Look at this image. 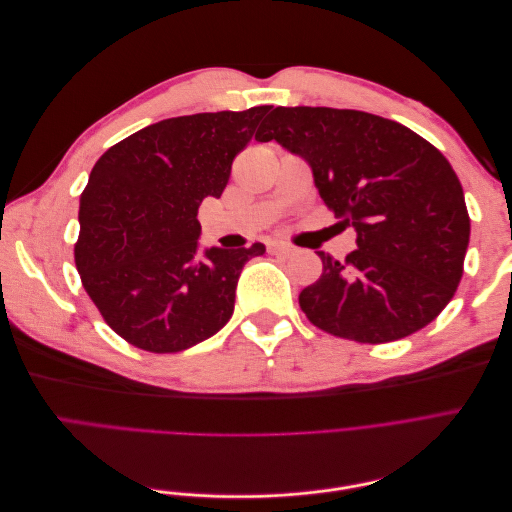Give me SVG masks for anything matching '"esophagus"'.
I'll return each mask as SVG.
<instances>
[{
    "instance_id": "esophagus-1",
    "label": "esophagus",
    "mask_w": 512,
    "mask_h": 512,
    "mask_svg": "<svg viewBox=\"0 0 512 512\" xmlns=\"http://www.w3.org/2000/svg\"><path fill=\"white\" fill-rule=\"evenodd\" d=\"M269 252L280 254V256H290L294 252V247L288 243H282V241H273V243H269Z\"/></svg>"
}]
</instances>
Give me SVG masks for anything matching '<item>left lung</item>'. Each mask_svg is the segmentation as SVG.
Returning a JSON list of instances; mask_svg holds the SVG:
<instances>
[{"label":"left lung","instance_id":"left-lung-1","mask_svg":"<svg viewBox=\"0 0 512 512\" xmlns=\"http://www.w3.org/2000/svg\"><path fill=\"white\" fill-rule=\"evenodd\" d=\"M299 153L320 198L356 230L344 262L299 294L307 320L359 344L408 337L453 299L470 241L461 183L442 153L397 121L350 108L277 106L256 141Z\"/></svg>","mask_w":512,"mask_h":512}]
</instances>
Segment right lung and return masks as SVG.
<instances>
[{
  "mask_svg": "<svg viewBox=\"0 0 512 512\" xmlns=\"http://www.w3.org/2000/svg\"><path fill=\"white\" fill-rule=\"evenodd\" d=\"M271 106L153 123L102 153L81 194L74 262L104 322L128 344L181 352L218 333L235 309L254 243L196 256L198 207L220 198L232 160Z\"/></svg>",
  "mask_w": 512,
  "mask_h": 512,
  "instance_id": "1",
  "label": "right lung"
}]
</instances>
